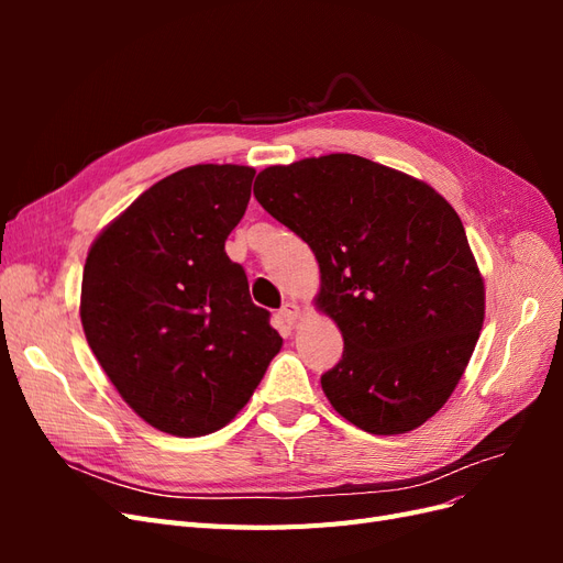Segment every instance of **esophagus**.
Here are the masks:
<instances>
[{
    "mask_svg": "<svg viewBox=\"0 0 563 563\" xmlns=\"http://www.w3.org/2000/svg\"><path fill=\"white\" fill-rule=\"evenodd\" d=\"M298 317H300V308H298L296 302H286L284 308L277 312V319H279V323H282L284 329H291V327H296Z\"/></svg>",
    "mask_w": 563,
    "mask_h": 563,
    "instance_id": "34e87169",
    "label": "esophagus"
}]
</instances>
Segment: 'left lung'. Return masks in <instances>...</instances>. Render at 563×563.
Instances as JSON below:
<instances>
[{"label":"left lung","mask_w":563,"mask_h":563,"mask_svg":"<svg viewBox=\"0 0 563 563\" xmlns=\"http://www.w3.org/2000/svg\"><path fill=\"white\" fill-rule=\"evenodd\" d=\"M253 195L319 263L317 305L345 340L321 376L331 406L371 434L420 428L453 395L484 323V279L451 203L356 155L267 166Z\"/></svg>","instance_id":"8db88e82"}]
</instances>
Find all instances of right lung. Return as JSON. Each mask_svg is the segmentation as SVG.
Wrapping results in <instances>:
<instances>
[{
    "label": "right lung",
    "instance_id": "obj_1",
    "mask_svg": "<svg viewBox=\"0 0 563 563\" xmlns=\"http://www.w3.org/2000/svg\"><path fill=\"white\" fill-rule=\"evenodd\" d=\"M255 172L197 164L166 176L98 234L81 327L122 399L166 434H211L242 411L282 347L225 253Z\"/></svg>",
    "mask_w": 563,
    "mask_h": 563
}]
</instances>
